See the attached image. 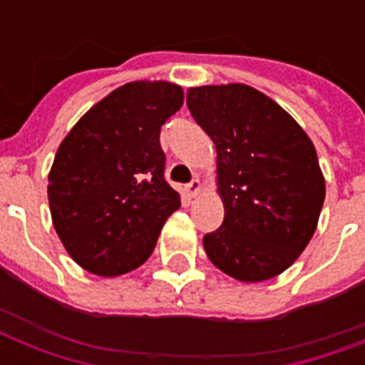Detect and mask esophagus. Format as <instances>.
I'll return each instance as SVG.
<instances>
[{
    "label": "esophagus",
    "mask_w": 365,
    "mask_h": 365,
    "mask_svg": "<svg viewBox=\"0 0 365 365\" xmlns=\"http://www.w3.org/2000/svg\"><path fill=\"white\" fill-rule=\"evenodd\" d=\"M185 189H187L189 197H199L202 185H200L199 180H193V182H191V183H187V187H185Z\"/></svg>",
    "instance_id": "34e87169"
}]
</instances>
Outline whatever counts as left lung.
<instances>
[{"mask_svg": "<svg viewBox=\"0 0 365 365\" xmlns=\"http://www.w3.org/2000/svg\"><path fill=\"white\" fill-rule=\"evenodd\" d=\"M187 108L216 145L222 227L206 255L240 282L278 277L317 231L326 180L314 143L267 94L242 83L187 91Z\"/></svg>", "mask_w": 365, "mask_h": 365, "instance_id": "left-lung-1", "label": "left lung"}]
</instances>
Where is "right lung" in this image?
Returning <instances> with one entry per match:
<instances>
[{"label":"right lung","instance_id":"1","mask_svg":"<svg viewBox=\"0 0 365 365\" xmlns=\"http://www.w3.org/2000/svg\"><path fill=\"white\" fill-rule=\"evenodd\" d=\"M183 104L170 81L111 91L73 125L48 172V206L66 252L85 271L121 277L143 265L180 208L165 182L160 126Z\"/></svg>","mask_w":365,"mask_h":365}]
</instances>
